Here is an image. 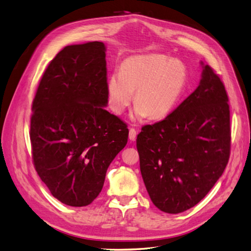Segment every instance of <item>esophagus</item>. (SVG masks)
I'll return each instance as SVG.
<instances>
[{
    "label": "esophagus",
    "mask_w": 251,
    "mask_h": 251,
    "mask_svg": "<svg viewBox=\"0 0 251 251\" xmlns=\"http://www.w3.org/2000/svg\"><path fill=\"white\" fill-rule=\"evenodd\" d=\"M137 137V130L135 128H130L129 129V140L130 141H135Z\"/></svg>",
    "instance_id": "1"
}]
</instances>
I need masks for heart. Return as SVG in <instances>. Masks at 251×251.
Returning <instances> with one entry per match:
<instances>
[{
    "mask_svg": "<svg viewBox=\"0 0 251 251\" xmlns=\"http://www.w3.org/2000/svg\"><path fill=\"white\" fill-rule=\"evenodd\" d=\"M186 84V72L177 61L161 54L138 55L123 62L120 72L110 75L109 106L116 114L129 106L135 93L137 119H164L171 112Z\"/></svg>",
    "mask_w": 251,
    "mask_h": 251,
    "instance_id": "1",
    "label": "heart"
}]
</instances>
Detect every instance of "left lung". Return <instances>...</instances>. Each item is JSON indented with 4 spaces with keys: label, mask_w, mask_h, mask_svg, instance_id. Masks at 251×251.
<instances>
[{
    "label": "left lung",
    "mask_w": 251,
    "mask_h": 251,
    "mask_svg": "<svg viewBox=\"0 0 251 251\" xmlns=\"http://www.w3.org/2000/svg\"><path fill=\"white\" fill-rule=\"evenodd\" d=\"M229 97L219 75L203 66L194 93L137 137L140 170L151 200L178 214L198 204L224 173L231 150Z\"/></svg>",
    "instance_id": "obj_1"
}]
</instances>
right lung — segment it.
<instances>
[{
  "mask_svg": "<svg viewBox=\"0 0 251 251\" xmlns=\"http://www.w3.org/2000/svg\"><path fill=\"white\" fill-rule=\"evenodd\" d=\"M106 47L71 45L52 60L32 103L33 164L57 200L85 206L101 191L107 169L125 148V122L108 103Z\"/></svg>",
  "mask_w": 251,
  "mask_h": 251,
  "instance_id": "right-lung-1",
  "label": "right lung"
}]
</instances>
